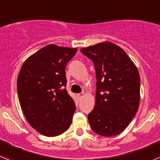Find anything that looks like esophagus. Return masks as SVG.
<instances>
[{
    "instance_id": "1",
    "label": "esophagus",
    "mask_w": 160,
    "mask_h": 160,
    "mask_svg": "<svg viewBox=\"0 0 160 160\" xmlns=\"http://www.w3.org/2000/svg\"><path fill=\"white\" fill-rule=\"evenodd\" d=\"M85 96V93H80V94H78V98L79 99H81L82 98H83Z\"/></svg>"
}]
</instances>
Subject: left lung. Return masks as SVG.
Returning a JSON list of instances; mask_svg holds the SVG:
<instances>
[{
	"label": "left lung",
	"mask_w": 160,
	"mask_h": 160,
	"mask_svg": "<svg viewBox=\"0 0 160 160\" xmlns=\"http://www.w3.org/2000/svg\"><path fill=\"white\" fill-rule=\"evenodd\" d=\"M80 51L93 61L97 78L95 105L88 114L90 128L102 136L118 135L128 128L139 107L138 69L123 49L111 42Z\"/></svg>",
	"instance_id": "obj_1"
}]
</instances>
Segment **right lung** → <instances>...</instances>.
Wrapping results in <instances>:
<instances>
[{
    "label": "right lung",
    "mask_w": 160,
    "mask_h": 160,
    "mask_svg": "<svg viewBox=\"0 0 160 160\" xmlns=\"http://www.w3.org/2000/svg\"><path fill=\"white\" fill-rule=\"evenodd\" d=\"M77 48L48 45L24 62L17 81L21 108L27 122L42 135L54 137L67 131L75 111L65 73Z\"/></svg>",
    "instance_id": "right-lung-1"
}]
</instances>
